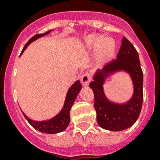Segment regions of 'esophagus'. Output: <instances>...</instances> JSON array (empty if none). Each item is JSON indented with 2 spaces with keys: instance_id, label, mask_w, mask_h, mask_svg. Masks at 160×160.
Here are the masks:
<instances>
[{
  "instance_id": "1",
  "label": "esophagus",
  "mask_w": 160,
  "mask_h": 160,
  "mask_svg": "<svg viewBox=\"0 0 160 160\" xmlns=\"http://www.w3.org/2000/svg\"><path fill=\"white\" fill-rule=\"evenodd\" d=\"M92 79V75L89 72H86L83 74L81 76V82L84 85H87L90 82V80Z\"/></svg>"
}]
</instances>
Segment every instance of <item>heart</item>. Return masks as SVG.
Wrapping results in <instances>:
<instances>
[{"instance_id": "1", "label": "heart", "mask_w": 160, "mask_h": 160, "mask_svg": "<svg viewBox=\"0 0 160 160\" xmlns=\"http://www.w3.org/2000/svg\"><path fill=\"white\" fill-rule=\"evenodd\" d=\"M85 46L90 49H99L100 47L99 55L101 59H107L113 55L115 48V44L112 40H106L105 36L100 35H91L86 37Z\"/></svg>"}]
</instances>
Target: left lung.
I'll return each instance as SVG.
<instances>
[{"instance_id":"left-lung-1","label":"left lung","mask_w":160,"mask_h":160,"mask_svg":"<svg viewBox=\"0 0 160 160\" xmlns=\"http://www.w3.org/2000/svg\"><path fill=\"white\" fill-rule=\"evenodd\" d=\"M119 70L129 73L135 88L132 100L123 105L110 102L105 97L102 90L104 78ZM90 87L94 92L97 122L101 128L119 131L134 124L139 118L143 104V71L136 49L125 37L122 40L116 59L105 65L102 70H98Z\"/></svg>"}]
</instances>
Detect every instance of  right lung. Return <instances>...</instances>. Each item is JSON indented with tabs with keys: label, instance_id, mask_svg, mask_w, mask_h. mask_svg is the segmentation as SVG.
Instances as JSON below:
<instances>
[{
	"label": "right lung",
	"instance_id": "add662e5",
	"mask_svg": "<svg viewBox=\"0 0 160 160\" xmlns=\"http://www.w3.org/2000/svg\"><path fill=\"white\" fill-rule=\"evenodd\" d=\"M50 32H51V31H47L46 33L37 34L36 36H34L32 38L30 39V41L26 44V46H24L21 53L26 50V47L31 42H33L34 41H36V39L40 38L41 36L47 35ZM81 87H82V85L80 83V81L77 80L69 89L67 92V95H66V98H65V105H64L63 109H61V111L56 116H55L52 119H49V120H46V121H35V120H32L30 118H28L23 113L24 116L27 119V121L31 124V126L35 128L36 129H37V130H39V131L43 132V133H46V134H56V133L62 132L69 125V123H70V109H71L73 104L75 102V98H76L77 95L80 92V90H81Z\"/></svg>",
	"mask_w": 160,
	"mask_h": 160
}]
</instances>
